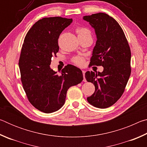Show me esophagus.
<instances>
[{
    "label": "esophagus",
    "mask_w": 147,
    "mask_h": 147,
    "mask_svg": "<svg viewBox=\"0 0 147 147\" xmlns=\"http://www.w3.org/2000/svg\"><path fill=\"white\" fill-rule=\"evenodd\" d=\"M82 73H83V76H84V82H86V80L85 78V73H86V71H82Z\"/></svg>",
    "instance_id": "obj_1"
}]
</instances>
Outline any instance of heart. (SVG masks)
Returning <instances> with one entry per match:
<instances>
[{
  "instance_id": "heart-1",
  "label": "heart",
  "mask_w": 147,
  "mask_h": 147,
  "mask_svg": "<svg viewBox=\"0 0 147 147\" xmlns=\"http://www.w3.org/2000/svg\"><path fill=\"white\" fill-rule=\"evenodd\" d=\"M76 32L78 34V36H84V35H90V36H91V32L89 31L88 28H84V27L82 26H78V28H76ZM72 61H73L74 64L77 65L82 66L84 64L85 59H84L83 57L80 56H76L72 59Z\"/></svg>"
}]
</instances>
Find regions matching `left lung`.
<instances>
[{"label": "left lung", "instance_id": "8db88e82", "mask_svg": "<svg viewBox=\"0 0 147 147\" xmlns=\"http://www.w3.org/2000/svg\"><path fill=\"white\" fill-rule=\"evenodd\" d=\"M83 19L94 29L97 38L89 65L104 67L102 73H86V80L95 87L87 100L96 108H106L124 93L131 73L130 49L123 29L113 17L98 13Z\"/></svg>", "mask_w": 147, "mask_h": 147}]
</instances>
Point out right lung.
Returning <instances> with one entry per match:
<instances>
[{
  "label": "right lung",
  "mask_w": 147,
  "mask_h": 147,
  "mask_svg": "<svg viewBox=\"0 0 147 147\" xmlns=\"http://www.w3.org/2000/svg\"><path fill=\"white\" fill-rule=\"evenodd\" d=\"M73 21L61 17H45L29 30L22 47L19 66L23 89L32 106L50 113L63 106L67 91L83 80L80 69L67 65L61 74L51 68V58L59 51L58 38Z\"/></svg>",
  "instance_id": "1"
}]
</instances>
